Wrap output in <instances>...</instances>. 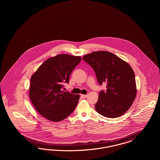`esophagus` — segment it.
Listing matches in <instances>:
<instances>
[{"mask_svg": "<svg viewBox=\"0 0 160 160\" xmlns=\"http://www.w3.org/2000/svg\"><path fill=\"white\" fill-rule=\"evenodd\" d=\"M81 96H82V97H83V98H86L87 97V96H88V95H83V94H82V95H81Z\"/></svg>", "mask_w": 160, "mask_h": 160, "instance_id": "1", "label": "esophagus"}]
</instances>
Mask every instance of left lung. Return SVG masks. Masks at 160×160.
<instances>
[{
	"instance_id": "left-lung-1",
	"label": "left lung",
	"mask_w": 160,
	"mask_h": 160,
	"mask_svg": "<svg viewBox=\"0 0 160 160\" xmlns=\"http://www.w3.org/2000/svg\"><path fill=\"white\" fill-rule=\"evenodd\" d=\"M83 61L93 69L98 82H107V90L99 92L96 111L109 118H118L131 106L137 89L135 74L125 61L107 51L92 52L83 56Z\"/></svg>"
}]
</instances>
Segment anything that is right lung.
<instances>
[{
	"label": "right lung",
	"instance_id": "1",
	"mask_svg": "<svg viewBox=\"0 0 160 160\" xmlns=\"http://www.w3.org/2000/svg\"><path fill=\"white\" fill-rule=\"evenodd\" d=\"M82 60L80 56L58 54L46 60L31 77L29 97L41 115L53 122L67 118L75 110L80 95L62 91Z\"/></svg>",
	"mask_w": 160,
	"mask_h": 160
}]
</instances>
